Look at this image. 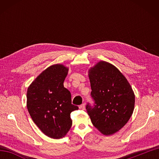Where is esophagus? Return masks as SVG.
<instances>
[{"label":"esophagus","instance_id":"1","mask_svg":"<svg viewBox=\"0 0 159 159\" xmlns=\"http://www.w3.org/2000/svg\"><path fill=\"white\" fill-rule=\"evenodd\" d=\"M80 109H85V104L83 103V104H82L81 105H80Z\"/></svg>","mask_w":159,"mask_h":159}]
</instances>
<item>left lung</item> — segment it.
Here are the masks:
<instances>
[{"label": "left lung", "mask_w": 159, "mask_h": 159, "mask_svg": "<svg viewBox=\"0 0 159 159\" xmlns=\"http://www.w3.org/2000/svg\"><path fill=\"white\" fill-rule=\"evenodd\" d=\"M91 98L86 110L93 125L105 135L120 130L133 114L134 95L130 83L114 65L101 61L89 70Z\"/></svg>", "instance_id": "8db88e82"}]
</instances>
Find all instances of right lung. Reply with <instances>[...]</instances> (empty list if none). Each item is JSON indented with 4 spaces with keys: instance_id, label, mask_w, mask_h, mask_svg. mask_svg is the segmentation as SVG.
Wrapping results in <instances>:
<instances>
[{
    "instance_id": "right-lung-1",
    "label": "right lung",
    "mask_w": 159,
    "mask_h": 159,
    "mask_svg": "<svg viewBox=\"0 0 159 159\" xmlns=\"http://www.w3.org/2000/svg\"><path fill=\"white\" fill-rule=\"evenodd\" d=\"M68 68L62 64L50 66L32 82L26 93L29 114L45 135L60 139L72 125L71 113L79 109L71 104V95L64 87Z\"/></svg>"
}]
</instances>
